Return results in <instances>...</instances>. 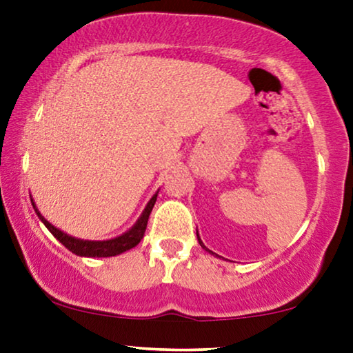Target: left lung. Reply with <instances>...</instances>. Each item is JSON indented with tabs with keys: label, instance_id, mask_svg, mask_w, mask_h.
<instances>
[{
	"label": "left lung",
	"instance_id": "obj_1",
	"mask_svg": "<svg viewBox=\"0 0 353 353\" xmlns=\"http://www.w3.org/2000/svg\"><path fill=\"white\" fill-rule=\"evenodd\" d=\"M197 241H199V244L202 245V248H204V249H205V245H204V244H202V241L199 239V234H197ZM205 250H209V249H205Z\"/></svg>",
	"mask_w": 353,
	"mask_h": 353
}]
</instances>
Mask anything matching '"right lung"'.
Masks as SVG:
<instances>
[{"instance_id":"1","label":"right lung","mask_w":353,"mask_h":353,"mask_svg":"<svg viewBox=\"0 0 353 353\" xmlns=\"http://www.w3.org/2000/svg\"><path fill=\"white\" fill-rule=\"evenodd\" d=\"M156 199H157V194H154L152 199L148 202L146 209H144L141 216H139L137 223L133 225L132 230H128L127 233L119 236V238H114L109 241H83V239L72 238V236L62 233L61 230H57L56 226H52L50 221H48L40 212H38L35 204H33V201L32 204H33V209L37 212V215L40 216V220L45 223L46 228L50 230L52 236H54L59 243L64 244L70 252L81 255V257H112V255H119L125 252V250L134 248V245L143 239L144 231H146V226H148L149 215H151L152 207L156 204Z\"/></svg>"}]
</instances>
